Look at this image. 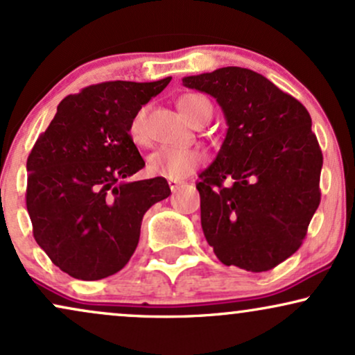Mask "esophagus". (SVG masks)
<instances>
[{"label":"esophagus","mask_w":355,"mask_h":355,"mask_svg":"<svg viewBox=\"0 0 355 355\" xmlns=\"http://www.w3.org/2000/svg\"><path fill=\"white\" fill-rule=\"evenodd\" d=\"M168 184H169V189H171V191L176 192V191L179 189V187H181L182 182H181V181H174V179H169Z\"/></svg>","instance_id":"1"}]
</instances>
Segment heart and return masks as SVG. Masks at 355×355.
Here are the masks:
<instances>
[{
    "label": "heart",
    "mask_w": 355,
    "mask_h": 355,
    "mask_svg": "<svg viewBox=\"0 0 355 355\" xmlns=\"http://www.w3.org/2000/svg\"><path fill=\"white\" fill-rule=\"evenodd\" d=\"M181 110L191 118L194 123H205L212 115V105L200 95H184L179 100ZM148 108H141L130 125V135L135 141L144 144L148 141ZM205 163L202 151L192 148L163 146L148 157V171L157 178L181 181L191 176L196 169Z\"/></svg>",
    "instance_id": "1"
}]
</instances>
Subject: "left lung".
Segmentation results:
<instances>
[{"instance_id": "left-lung-1", "label": "left lung", "mask_w": 355, "mask_h": 355, "mask_svg": "<svg viewBox=\"0 0 355 355\" xmlns=\"http://www.w3.org/2000/svg\"><path fill=\"white\" fill-rule=\"evenodd\" d=\"M224 110L225 139L196 184L218 260L268 271L303 243L321 202L322 153L304 105L260 73L222 67L182 78Z\"/></svg>"}]
</instances>
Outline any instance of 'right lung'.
<instances>
[{"mask_svg":"<svg viewBox=\"0 0 355 355\" xmlns=\"http://www.w3.org/2000/svg\"><path fill=\"white\" fill-rule=\"evenodd\" d=\"M169 82H102L67 95L29 153L33 235L72 278L95 282L123 268L143 216L171 194L164 178L126 181L144 168L131 120Z\"/></svg>","mask_w":355,"mask_h":355,"instance_id":"add662e5","label":"right lung"}]
</instances>
